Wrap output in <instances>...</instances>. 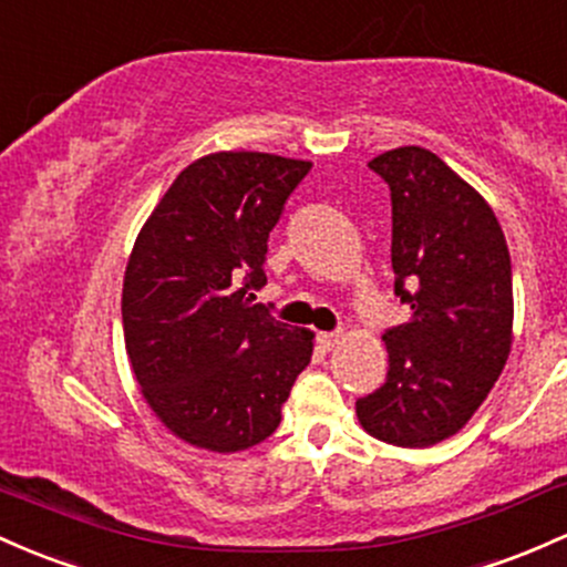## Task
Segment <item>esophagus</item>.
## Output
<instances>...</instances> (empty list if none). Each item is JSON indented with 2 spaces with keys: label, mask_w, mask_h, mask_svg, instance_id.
Segmentation results:
<instances>
[{
  "label": "esophagus",
  "mask_w": 567,
  "mask_h": 567,
  "mask_svg": "<svg viewBox=\"0 0 567 567\" xmlns=\"http://www.w3.org/2000/svg\"><path fill=\"white\" fill-rule=\"evenodd\" d=\"M340 343H343V332H319V346L324 351H332Z\"/></svg>",
  "instance_id": "34e87169"
}]
</instances>
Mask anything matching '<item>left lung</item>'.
Returning <instances> with one entry per match:
<instances>
[{
	"mask_svg": "<svg viewBox=\"0 0 567 567\" xmlns=\"http://www.w3.org/2000/svg\"><path fill=\"white\" fill-rule=\"evenodd\" d=\"M368 167L392 192L394 291L411 319L383 334L386 383L357 400V419L383 443L427 449L471 422L508 362V246L489 203L432 151L403 145Z\"/></svg>",
	"mask_w": 567,
	"mask_h": 567,
	"instance_id": "1",
	"label": "left lung"
}]
</instances>
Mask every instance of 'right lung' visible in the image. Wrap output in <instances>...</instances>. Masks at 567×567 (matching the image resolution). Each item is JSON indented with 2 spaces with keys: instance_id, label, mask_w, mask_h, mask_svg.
I'll return each mask as SVG.
<instances>
[{
  "instance_id": "add662e5",
  "label": "right lung",
  "mask_w": 567,
  "mask_h": 567,
  "mask_svg": "<svg viewBox=\"0 0 567 567\" xmlns=\"http://www.w3.org/2000/svg\"><path fill=\"white\" fill-rule=\"evenodd\" d=\"M308 169L261 151L203 156L181 169L132 246L121 291L126 354L145 403L188 446H257L308 368L313 332L246 297L267 284V237Z\"/></svg>"
}]
</instances>
